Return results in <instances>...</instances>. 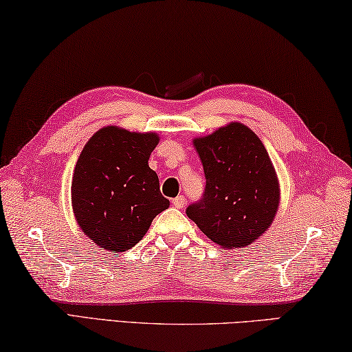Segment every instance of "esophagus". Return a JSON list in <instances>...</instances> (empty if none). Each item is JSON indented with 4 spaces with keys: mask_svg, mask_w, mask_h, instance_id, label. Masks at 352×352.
Here are the masks:
<instances>
[{
    "mask_svg": "<svg viewBox=\"0 0 352 352\" xmlns=\"http://www.w3.org/2000/svg\"><path fill=\"white\" fill-rule=\"evenodd\" d=\"M171 202H173V206H175L176 208H184V207H186V204H187V201H186V198H184L182 195L181 196H176V198L173 199Z\"/></svg>",
    "mask_w": 352,
    "mask_h": 352,
    "instance_id": "esophagus-1",
    "label": "esophagus"
}]
</instances>
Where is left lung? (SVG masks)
I'll return each instance as SVG.
<instances>
[{
  "label": "left lung",
  "instance_id": "8db88e82",
  "mask_svg": "<svg viewBox=\"0 0 352 352\" xmlns=\"http://www.w3.org/2000/svg\"><path fill=\"white\" fill-rule=\"evenodd\" d=\"M206 175L199 201L187 217L221 248L238 249L269 229L278 210V177L258 135L243 123L193 140Z\"/></svg>",
  "mask_w": 352,
  "mask_h": 352
}]
</instances>
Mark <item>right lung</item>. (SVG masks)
<instances>
[{
  "mask_svg": "<svg viewBox=\"0 0 352 352\" xmlns=\"http://www.w3.org/2000/svg\"><path fill=\"white\" fill-rule=\"evenodd\" d=\"M156 133L104 126L85 145L74 168L72 210L78 227L103 250L125 252L168 208L156 171L148 166Z\"/></svg>",
  "mask_w": 352,
  "mask_h": 352,
  "instance_id": "1",
  "label": "right lung"
}]
</instances>
